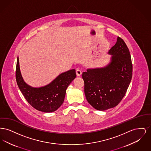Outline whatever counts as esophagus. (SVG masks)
Segmentation results:
<instances>
[{
	"label": "esophagus",
	"mask_w": 151,
	"mask_h": 151,
	"mask_svg": "<svg viewBox=\"0 0 151 151\" xmlns=\"http://www.w3.org/2000/svg\"><path fill=\"white\" fill-rule=\"evenodd\" d=\"M76 75L78 76H80V75H81V71L80 70H76Z\"/></svg>",
	"instance_id": "obj_1"
}]
</instances>
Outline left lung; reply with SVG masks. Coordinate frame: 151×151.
Wrapping results in <instances>:
<instances>
[{"mask_svg": "<svg viewBox=\"0 0 151 151\" xmlns=\"http://www.w3.org/2000/svg\"><path fill=\"white\" fill-rule=\"evenodd\" d=\"M108 54L112 56L107 65L87 69L82 74L86 100L101 111L118 105L127 92L132 75L129 50L121 38L118 37Z\"/></svg>", "mask_w": 151, "mask_h": 151, "instance_id": "left-lung-1", "label": "left lung"}]
</instances>
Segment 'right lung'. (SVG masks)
<instances>
[{
	"mask_svg": "<svg viewBox=\"0 0 151 151\" xmlns=\"http://www.w3.org/2000/svg\"><path fill=\"white\" fill-rule=\"evenodd\" d=\"M76 76V71L72 69L62 73L45 86L34 88L27 84L23 80L17 57L16 70L17 86L29 104L42 112L55 111L62 105L66 89Z\"/></svg>",
	"mask_w": 151,
	"mask_h": 151,
	"instance_id": "obj_1",
	"label": "right lung"
}]
</instances>
